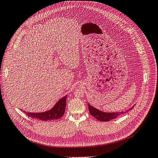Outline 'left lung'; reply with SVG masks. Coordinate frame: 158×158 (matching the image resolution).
I'll use <instances>...</instances> for the list:
<instances>
[{
  "instance_id": "1",
  "label": "left lung",
  "mask_w": 158,
  "mask_h": 158,
  "mask_svg": "<svg viewBox=\"0 0 158 158\" xmlns=\"http://www.w3.org/2000/svg\"><path fill=\"white\" fill-rule=\"evenodd\" d=\"M89 112L90 114L94 116V118H96L98 120L100 121H103V122H108L110 121V120L115 119L120 115L126 113L127 112L129 111L130 110H132V109L134 107L133 106L132 107L130 108L129 109H127L125 111H122V112H116V113H105L102 111V110H98L96 109L95 107H92V106L89 103Z\"/></svg>"
}]
</instances>
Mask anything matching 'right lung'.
<instances>
[{
  "mask_svg": "<svg viewBox=\"0 0 158 158\" xmlns=\"http://www.w3.org/2000/svg\"><path fill=\"white\" fill-rule=\"evenodd\" d=\"M66 98L67 96H65L61 98L60 100L56 102L53 107L48 111L42 113H29L23 111V113H25L29 117L43 121L58 120L62 117L64 114V112H65V109L66 107Z\"/></svg>",
  "mask_w": 158,
  "mask_h": 158,
  "instance_id": "add662e5",
  "label": "right lung"
}]
</instances>
